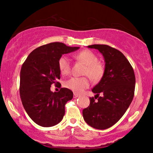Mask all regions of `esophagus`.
<instances>
[{
    "mask_svg": "<svg viewBox=\"0 0 153 153\" xmlns=\"http://www.w3.org/2000/svg\"><path fill=\"white\" fill-rule=\"evenodd\" d=\"M78 96H79V95L77 94H75V93L74 94V95H73V97H74L75 99H76V98H78Z\"/></svg>",
    "mask_w": 153,
    "mask_h": 153,
    "instance_id": "34e87169",
    "label": "esophagus"
}]
</instances>
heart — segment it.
<instances>
[{"label":"heart","instance_id":"obj_1","mask_svg":"<svg viewBox=\"0 0 153 153\" xmlns=\"http://www.w3.org/2000/svg\"><path fill=\"white\" fill-rule=\"evenodd\" d=\"M75 58L85 65L82 75H87L93 82H99L104 74V68L98 62L97 56L90 50H82L75 54ZM59 71L62 75H68L71 72V61L66 55H62L58 60ZM90 82L87 77L71 78L64 82L67 88L75 93H81L88 88Z\"/></svg>","mask_w":153,"mask_h":153}]
</instances>
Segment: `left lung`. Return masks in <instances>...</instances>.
<instances>
[{
  "mask_svg": "<svg viewBox=\"0 0 153 153\" xmlns=\"http://www.w3.org/2000/svg\"><path fill=\"white\" fill-rule=\"evenodd\" d=\"M88 47L102 54L105 69L103 78L92 89L96 95L90 98V105L82 110V117L93 128L106 129L122 118L132 101L135 88L134 70L125 56L117 49L106 45Z\"/></svg>",
  "mask_w": 153,
  "mask_h": 153,
  "instance_id": "left-lung-1",
  "label": "left lung"
}]
</instances>
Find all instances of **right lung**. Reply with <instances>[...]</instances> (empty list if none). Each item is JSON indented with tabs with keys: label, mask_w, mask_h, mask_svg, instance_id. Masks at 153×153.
<instances>
[{
	"label": "right lung",
	"mask_w": 153,
	"mask_h": 153,
	"mask_svg": "<svg viewBox=\"0 0 153 153\" xmlns=\"http://www.w3.org/2000/svg\"><path fill=\"white\" fill-rule=\"evenodd\" d=\"M62 42H52L33 50L22 65L20 73V96L29 117L38 125L49 127L62 121L65 105L73 97L66 88L59 92L50 90L52 83H58L60 72L58 60L64 54L78 50Z\"/></svg>",
	"instance_id": "right-lung-1"
}]
</instances>
